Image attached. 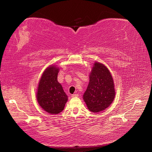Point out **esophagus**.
I'll list each match as a JSON object with an SVG mask.
<instances>
[{
  "instance_id": "obj_1",
  "label": "esophagus",
  "mask_w": 152,
  "mask_h": 152,
  "mask_svg": "<svg viewBox=\"0 0 152 152\" xmlns=\"http://www.w3.org/2000/svg\"><path fill=\"white\" fill-rule=\"evenodd\" d=\"M78 96H79V94H73L72 95V98H76V97H78Z\"/></svg>"
}]
</instances>
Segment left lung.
<instances>
[{"instance_id":"obj_1","label":"left lung","mask_w":152,"mask_h":152,"mask_svg":"<svg viewBox=\"0 0 152 152\" xmlns=\"http://www.w3.org/2000/svg\"><path fill=\"white\" fill-rule=\"evenodd\" d=\"M112 76L103 64L96 62L89 75V82L83 95L87 108L94 113L103 111L114 99Z\"/></svg>"}]
</instances>
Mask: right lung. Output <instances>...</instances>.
Instances as JSON below:
<instances>
[{"label":"right lung","mask_w":152,"mask_h":152,"mask_svg":"<svg viewBox=\"0 0 152 152\" xmlns=\"http://www.w3.org/2000/svg\"><path fill=\"white\" fill-rule=\"evenodd\" d=\"M59 68L50 65L45 69L40 78L37 99L45 112L50 114L61 112L68 101V96L58 81Z\"/></svg>","instance_id":"1"}]
</instances>
